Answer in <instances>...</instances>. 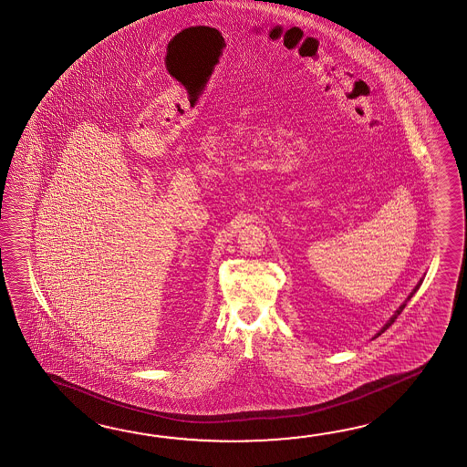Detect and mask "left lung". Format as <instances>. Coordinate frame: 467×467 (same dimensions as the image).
Returning a JSON list of instances; mask_svg holds the SVG:
<instances>
[{
    "label": "left lung",
    "instance_id": "left-lung-1",
    "mask_svg": "<svg viewBox=\"0 0 467 467\" xmlns=\"http://www.w3.org/2000/svg\"><path fill=\"white\" fill-rule=\"evenodd\" d=\"M417 286H419V285H417ZM415 293V290L412 291V293H410V296H409V298H407V300H410V298H412V295H414ZM405 308V303L404 305H402V306H400V308H399V310H397V313H395L394 317H392V318H390V320H389V323H387V325H385L384 328H382V330H380V332L377 333V337H379V335H382V333L385 332V330H387V328H389V327H390V325H392V323L395 322V318H397V317H399V315H400V313H402V310H404Z\"/></svg>",
    "mask_w": 467,
    "mask_h": 467
}]
</instances>
